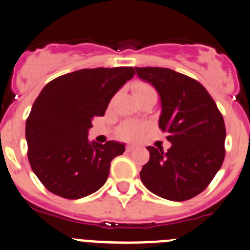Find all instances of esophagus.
I'll use <instances>...</instances> for the list:
<instances>
[{"label": "esophagus", "instance_id": "obj_1", "mask_svg": "<svg viewBox=\"0 0 250 250\" xmlns=\"http://www.w3.org/2000/svg\"><path fill=\"white\" fill-rule=\"evenodd\" d=\"M134 150V146H132V145H128L127 147H125V151H127V152H130V151H133Z\"/></svg>", "mask_w": 250, "mask_h": 250}]
</instances>
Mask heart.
I'll use <instances>...</instances> for the list:
<instances>
[{"label":"heart","mask_w":250,"mask_h":250,"mask_svg":"<svg viewBox=\"0 0 250 250\" xmlns=\"http://www.w3.org/2000/svg\"><path fill=\"white\" fill-rule=\"evenodd\" d=\"M132 89L138 99L148 94H156V90L152 85H150L146 82H141V81H137V82L133 83ZM141 132H143V127L141 125H135V123L132 122H127L123 123L118 128V137L125 140H137L141 135Z\"/></svg>","instance_id":"1"}]
</instances>
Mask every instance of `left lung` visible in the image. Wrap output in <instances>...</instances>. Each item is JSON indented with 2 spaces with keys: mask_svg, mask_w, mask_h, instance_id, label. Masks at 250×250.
I'll list each match as a JSON object with an SVG mask.
<instances>
[{
  "mask_svg": "<svg viewBox=\"0 0 250 250\" xmlns=\"http://www.w3.org/2000/svg\"><path fill=\"white\" fill-rule=\"evenodd\" d=\"M161 98L158 125L172 146H148L140 179L147 190L169 201L190 200L210 184L225 158L223 115L198 81L165 67H135Z\"/></svg>",
  "mask_w": 250,
  "mask_h": 250,
  "instance_id": "obj_1",
  "label": "left lung"
}]
</instances>
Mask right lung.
I'll return each mask as SVG.
<instances>
[{
  "instance_id": "1",
  "label": "right lung",
  "mask_w": 250,
  "mask_h": 250,
  "mask_svg": "<svg viewBox=\"0 0 250 250\" xmlns=\"http://www.w3.org/2000/svg\"><path fill=\"white\" fill-rule=\"evenodd\" d=\"M134 75L128 66L82 69L44 85L26 120L25 137L30 166L48 191L77 200L106 183L111 161L125 152V144L89 143L88 130Z\"/></svg>"
}]
</instances>
